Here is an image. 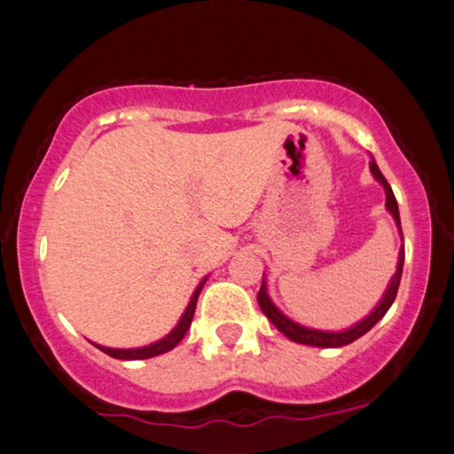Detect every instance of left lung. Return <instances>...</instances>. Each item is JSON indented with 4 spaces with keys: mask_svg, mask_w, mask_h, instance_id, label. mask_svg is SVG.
I'll return each instance as SVG.
<instances>
[{
    "mask_svg": "<svg viewBox=\"0 0 454 454\" xmlns=\"http://www.w3.org/2000/svg\"><path fill=\"white\" fill-rule=\"evenodd\" d=\"M370 172H372V176L376 178L382 184V189H385V207L387 212L393 215L395 224L399 228V236L401 240H403V232H401V220H399V207H397V200H395L393 195V189L391 184L387 183V178L382 176V172L379 166H376L374 158L372 162H370ZM403 261H405V248L401 247L399 248V261H397V271L393 273L391 282H388L385 294H382V298L379 300V304L374 306L372 310L368 312L366 317L362 318V321H357L352 327L343 329V331H321V329H310V327H304V325H300L296 321H292L290 317H286L282 310L278 309L276 304H273V300L270 298V294H267V284H265V278H263V284H261V290L257 294V300H259V306L261 310L265 312V317L270 318V321L276 325V327L282 331V333L288 337L290 341H296V343H304V346H312V348H341V346H348V343L356 341L357 337H362L364 333H368L370 329L374 327L376 323L380 321L382 317L387 315V310L391 309V304L395 302V296H397V290H399V282H401V273H403Z\"/></svg>",
    "mask_w": 454,
    "mask_h": 454,
    "instance_id": "1",
    "label": "left lung"
}]
</instances>
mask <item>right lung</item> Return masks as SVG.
I'll return each instance as SVG.
<instances>
[{"mask_svg": "<svg viewBox=\"0 0 454 454\" xmlns=\"http://www.w3.org/2000/svg\"><path fill=\"white\" fill-rule=\"evenodd\" d=\"M207 282V278H203L200 286H197L193 296H191L187 309L178 318V323L175 325V329L170 331L168 335H164L162 340H158L154 343H150V346H144V348H106V346H100V343H94L92 346H97L100 352L108 354L111 357H117V360H148V357H154V356H160L170 352L172 348L178 346V341L183 340L184 333H187L189 327H191V321H193V315H195V306H197V298H200V292L203 288V284Z\"/></svg>", "mask_w": 454, "mask_h": 454, "instance_id": "obj_1", "label": "right lung"}]
</instances>
